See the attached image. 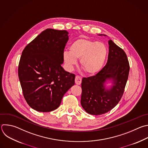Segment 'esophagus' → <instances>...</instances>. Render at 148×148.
Instances as JSON below:
<instances>
[{
	"instance_id": "34e87169",
	"label": "esophagus",
	"mask_w": 148,
	"mask_h": 148,
	"mask_svg": "<svg viewBox=\"0 0 148 148\" xmlns=\"http://www.w3.org/2000/svg\"><path fill=\"white\" fill-rule=\"evenodd\" d=\"M81 82H82V78L79 75H77L75 78V84L77 85H80L81 84Z\"/></svg>"
}]
</instances>
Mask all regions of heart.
<instances>
[{
    "label": "heart",
    "instance_id": "b5f03b06",
    "mask_svg": "<svg viewBox=\"0 0 148 148\" xmlns=\"http://www.w3.org/2000/svg\"><path fill=\"white\" fill-rule=\"evenodd\" d=\"M108 56V48L102 42H97L85 38L74 40L70 51L63 53L64 61L68 69H71L80 59L81 66L86 73L94 75L101 70Z\"/></svg>",
    "mask_w": 148,
    "mask_h": 148
}]
</instances>
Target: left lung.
<instances>
[{"label": "left lung", "mask_w": 148, "mask_h": 148, "mask_svg": "<svg viewBox=\"0 0 148 148\" xmlns=\"http://www.w3.org/2000/svg\"><path fill=\"white\" fill-rule=\"evenodd\" d=\"M109 45L105 66L95 75L82 80L81 103L90 114L101 115L113 109L123 96L128 79L130 64L126 53L112 40H109ZM108 79L114 83L109 90L104 85Z\"/></svg>", "instance_id": "obj_1"}]
</instances>
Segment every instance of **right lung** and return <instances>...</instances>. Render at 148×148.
<instances>
[{
  "label": "right lung",
  "instance_id": "right-lung-1",
  "mask_svg": "<svg viewBox=\"0 0 148 148\" xmlns=\"http://www.w3.org/2000/svg\"><path fill=\"white\" fill-rule=\"evenodd\" d=\"M66 30L46 29L29 43L18 64V78L28 105L40 112L60 106L66 92L74 85L75 75L61 64L69 40Z\"/></svg>",
  "mask_w": 148,
  "mask_h": 148
}]
</instances>
